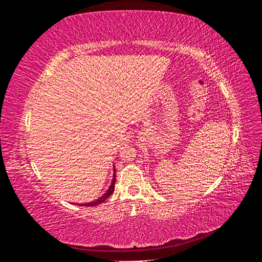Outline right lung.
<instances>
[{
  "label": "right lung",
  "instance_id": "right-lung-1",
  "mask_svg": "<svg viewBox=\"0 0 262 262\" xmlns=\"http://www.w3.org/2000/svg\"><path fill=\"white\" fill-rule=\"evenodd\" d=\"M115 182H116V169H115V167H114V176H113V180H112V185L109 186L107 191H106L104 194H102L100 198H98L97 200H95V201H93V202H89V203H80L78 205H82V207H95V205H98V204L102 203L105 200H107L108 198H109L110 195H112V193L114 192V190H115Z\"/></svg>",
  "mask_w": 262,
  "mask_h": 262
}]
</instances>
